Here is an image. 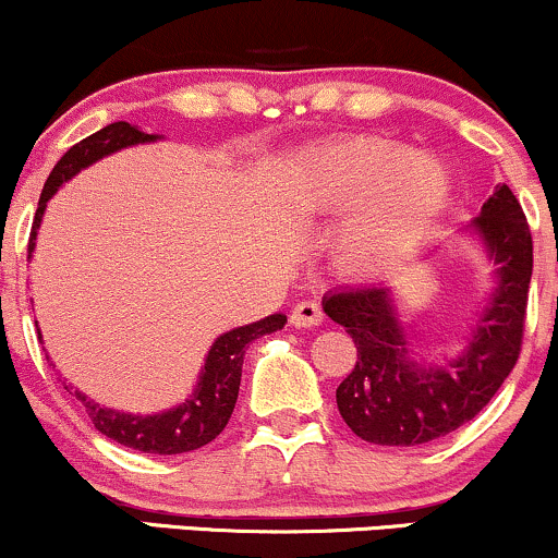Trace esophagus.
<instances>
[{"label": "esophagus", "mask_w": 558, "mask_h": 558, "mask_svg": "<svg viewBox=\"0 0 558 558\" xmlns=\"http://www.w3.org/2000/svg\"><path fill=\"white\" fill-rule=\"evenodd\" d=\"M320 320H324V307L316 300H303L290 313V324L298 326V329H311V326H318Z\"/></svg>", "instance_id": "esophagus-1"}]
</instances>
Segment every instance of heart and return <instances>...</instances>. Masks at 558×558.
I'll return each mask as SVG.
<instances>
[{"instance_id": "heart-1", "label": "heart", "mask_w": 558, "mask_h": 558, "mask_svg": "<svg viewBox=\"0 0 558 558\" xmlns=\"http://www.w3.org/2000/svg\"><path fill=\"white\" fill-rule=\"evenodd\" d=\"M294 195L318 214H350L376 203L347 232L344 255L355 266H378L441 206L447 174L408 146L355 137L303 154Z\"/></svg>"}]
</instances>
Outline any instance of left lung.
<instances>
[{
    "instance_id": "8db88e82",
    "label": "left lung",
    "mask_w": 558,
    "mask_h": 558,
    "mask_svg": "<svg viewBox=\"0 0 558 558\" xmlns=\"http://www.w3.org/2000/svg\"><path fill=\"white\" fill-rule=\"evenodd\" d=\"M470 229L496 264V287L460 357L425 365L415 357L386 287H344L324 311L357 347L339 384L337 408L352 434L381 447H421L470 423L512 373L525 333L533 238L520 201L496 185Z\"/></svg>"
}]
</instances>
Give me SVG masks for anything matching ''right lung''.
<instances>
[{"instance_id":"add662e5","label":"right lung","mask_w":558,"mask_h":558,"mask_svg":"<svg viewBox=\"0 0 558 558\" xmlns=\"http://www.w3.org/2000/svg\"><path fill=\"white\" fill-rule=\"evenodd\" d=\"M156 137L159 135L143 133V130H137L130 122H111L107 128L98 130V133L75 143L57 161V167L51 169L49 180H46L41 190V198H38V208L31 227L28 258L33 255V247H36V232L41 227L46 203H49L62 182H68L81 169L90 167V163L104 159V156L114 154V150L137 146V143H150ZM284 324V313H274V316L255 320V324L221 333L211 344V350H208L195 391L190 395V399L172 410L156 412V415H130V412L101 408V404L81 395V391H75V397L83 402L85 415L90 417L96 430H101L111 441L135 451H146V454H185V451L211 444L227 428L229 417L234 412V402H238L242 357H245L247 344L253 339L264 337V333L279 331Z\"/></svg>"}]
</instances>
